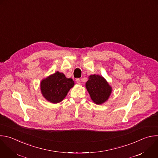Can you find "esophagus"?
<instances>
[{"label":"esophagus","instance_id":"34e87169","mask_svg":"<svg viewBox=\"0 0 158 158\" xmlns=\"http://www.w3.org/2000/svg\"><path fill=\"white\" fill-rule=\"evenodd\" d=\"M76 82H77L78 84H81V79H80L79 78L76 79Z\"/></svg>","mask_w":158,"mask_h":158}]
</instances>
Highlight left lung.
Listing matches in <instances>:
<instances>
[{
	"instance_id": "obj_1",
	"label": "left lung",
	"mask_w": 158,
	"mask_h": 158,
	"mask_svg": "<svg viewBox=\"0 0 158 158\" xmlns=\"http://www.w3.org/2000/svg\"><path fill=\"white\" fill-rule=\"evenodd\" d=\"M85 87L92 101L97 105L106 102L112 91V88L107 81L102 76L97 74L89 76Z\"/></svg>"
}]
</instances>
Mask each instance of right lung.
I'll use <instances>...</instances> for the list:
<instances>
[{
  "label": "right lung",
  "instance_id": "1",
  "mask_svg": "<svg viewBox=\"0 0 158 158\" xmlns=\"http://www.w3.org/2000/svg\"><path fill=\"white\" fill-rule=\"evenodd\" d=\"M74 85V82L72 79L66 78L63 73L57 71L41 81L40 89L46 100L57 103L65 98Z\"/></svg>",
  "mask_w": 158,
  "mask_h": 158
}]
</instances>
